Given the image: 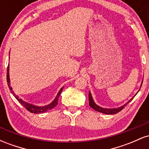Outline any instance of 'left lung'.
<instances>
[{
  "label": "left lung",
  "instance_id": "8db88e82",
  "mask_svg": "<svg viewBox=\"0 0 149 149\" xmlns=\"http://www.w3.org/2000/svg\"><path fill=\"white\" fill-rule=\"evenodd\" d=\"M132 99L133 98H132L131 100L129 101V102H127V103L124 104V105L121 106L120 107L116 108V109H105V108L100 107H99L98 105H97V104L95 103V102H94L93 99H92V95H91V93H90V92H89V105H90V107L92 108L94 110L97 111L102 113H105V114H116V113H117L120 112L121 110H123V109H124V107H125V106L127 105V104L129 103V102H130L132 100Z\"/></svg>",
  "mask_w": 149,
  "mask_h": 149
}]
</instances>
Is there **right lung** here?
Listing matches in <instances>:
<instances>
[{
  "label": "right lung",
  "instance_id": "obj_1",
  "mask_svg": "<svg viewBox=\"0 0 149 149\" xmlns=\"http://www.w3.org/2000/svg\"><path fill=\"white\" fill-rule=\"evenodd\" d=\"M9 64L8 66V69H7V82H8V85L9 87L10 90H11V93L14 95V97L17 99V100L19 102L20 104L23 106L25 108L26 110H28L29 111H30L31 113H44L47 111L50 110V109H53L54 107H55L57 106V104L58 103V100H59V96L61 95V92L62 91L63 88H61L59 90V92H58L57 97H55L53 102L52 103H50L47 106H44V107H38V106H35L33 105V104H31L27 103V102H24L22 100V99L19 98V97L17 95H16V94L13 91V89H12V87L10 86V75H9Z\"/></svg>",
  "mask_w": 149,
  "mask_h": 149
}]
</instances>
